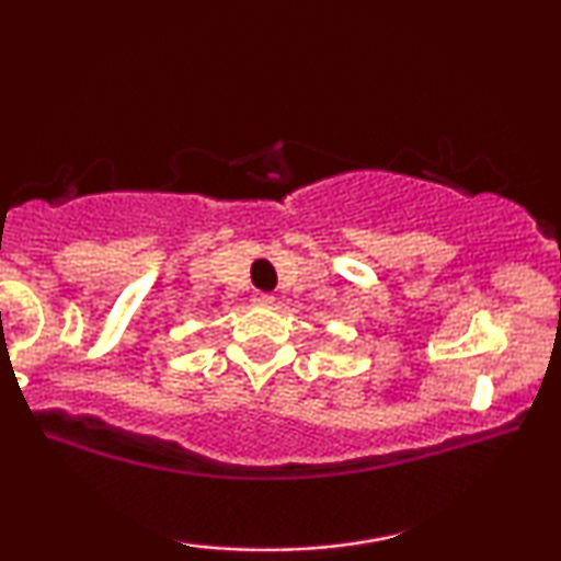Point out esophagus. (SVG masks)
<instances>
[{
    "label": "esophagus",
    "instance_id": "esophagus-1",
    "mask_svg": "<svg viewBox=\"0 0 561 561\" xmlns=\"http://www.w3.org/2000/svg\"><path fill=\"white\" fill-rule=\"evenodd\" d=\"M252 301L260 304V306H271L275 298H273V294H255V296H252Z\"/></svg>",
    "mask_w": 561,
    "mask_h": 561
}]
</instances>
